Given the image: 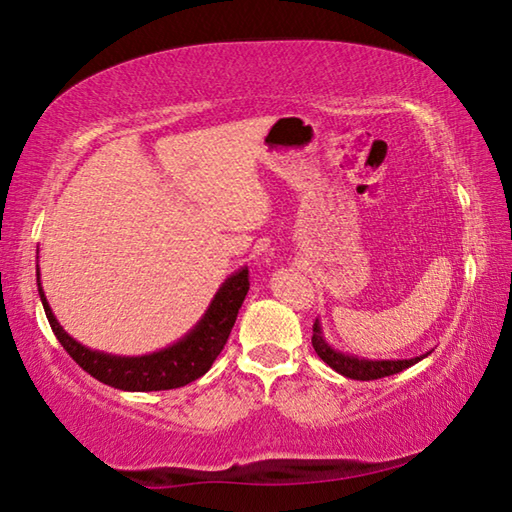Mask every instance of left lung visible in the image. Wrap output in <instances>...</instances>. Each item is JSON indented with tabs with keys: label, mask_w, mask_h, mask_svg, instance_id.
Instances as JSON below:
<instances>
[{
	"label": "left lung",
	"mask_w": 512,
	"mask_h": 512,
	"mask_svg": "<svg viewBox=\"0 0 512 512\" xmlns=\"http://www.w3.org/2000/svg\"><path fill=\"white\" fill-rule=\"evenodd\" d=\"M311 345H314L316 354L327 363L329 368L336 370L343 377L359 379V381H370V379H381V377H388V375H397V372L406 370L409 366H413V363H418L420 359H424L429 354L427 352V354H422V357L397 359V361L359 359V357H354V354H345L341 350H334L332 345L325 341L323 332H320L318 320L314 323V336H311Z\"/></svg>",
	"instance_id": "1"
}]
</instances>
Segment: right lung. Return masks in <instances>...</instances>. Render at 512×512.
Instances as JSON below:
<instances>
[{
  "label": "right lung",
  "instance_id": "obj_1",
  "mask_svg": "<svg viewBox=\"0 0 512 512\" xmlns=\"http://www.w3.org/2000/svg\"><path fill=\"white\" fill-rule=\"evenodd\" d=\"M250 289L248 268H239L216 291L214 300L207 307L205 316L198 320L192 332L185 334L178 343L169 345L160 352L144 354V357H117V354L97 352L74 341L69 336L51 311L45 298V291L40 287L38 273V293L45 307V314L56 339L63 345L65 352L79 366L90 372L94 379L103 381L119 391H169V388H180L203 377L212 368L214 359L219 357L225 341H228L230 329L235 325L237 314L244 298Z\"/></svg>",
  "mask_w": 512,
  "mask_h": 512
}]
</instances>
